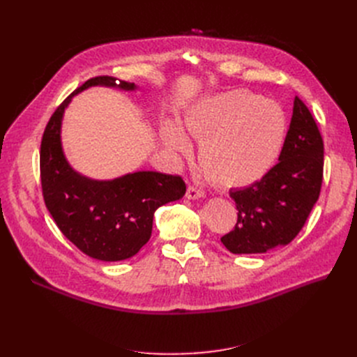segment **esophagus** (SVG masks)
Returning <instances> with one entry per match:
<instances>
[{"label":"esophagus","mask_w":357,"mask_h":357,"mask_svg":"<svg viewBox=\"0 0 357 357\" xmlns=\"http://www.w3.org/2000/svg\"><path fill=\"white\" fill-rule=\"evenodd\" d=\"M185 197L188 198V199H198V198H201L202 197V192L199 191V190H197L195 186H188V190H186V194H185Z\"/></svg>","instance_id":"obj_1"}]
</instances>
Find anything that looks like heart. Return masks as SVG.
<instances>
[{
    "instance_id": "b5f03b06",
    "label": "heart",
    "mask_w": 357,
    "mask_h": 357,
    "mask_svg": "<svg viewBox=\"0 0 357 357\" xmlns=\"http://www.w3.org/2000/svg\"><path fill=\"white\" fill-rule=\"evenodd\" d=\"M183 129L166 120L160 140L171 152L188 156L190 135L199 140L204 175L221 188H243L269 174L282 153L288 119L278 102L246 89L214 93L185 112Z\"/></svg>"
}]
</instances>
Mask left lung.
<instances>
[{
  "label": "left lung",
  "mask_w": 357,
  "mask_h": 357,
  "mask_svg": "<svg viewBox=\"0 0 357 357\" xmlns=\"http://www.w3.org/2000/svg\"><path fill=\"white\" fill-rule=\"evenodd\" d=\"M324 144L310 109L295 97L292 119L279 162L266 176L230 191L236 202V227L221 237L234 255L266 253L287 246L320 197Z\"/></svg>",
  "instance_id": "8db88e82"
}]
</instances>
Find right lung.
<instances>
[{
	"mask_svg": "<svg viewBox=\"0 0 357 357\" xmlns=\"http://www.w3.org/2000/svg\"><path fill=\"white\" fill-rule=\"evenodd\" d=\"M91 86L135 91L133 82L112 77L88 79L50 117L40 147L45 204L63 236L89 257L119 261L135 256L152 236L153 215L162 205L178 201L186 186L181 176L140 171L98 181L75 171L62 147L63 112L77 93Z\"/></svg>",
	"mask_w": 357,
	"mask_h": 357,
	"instance_id": "add662e5",
	"label": "right lung"
}]
</instances>
